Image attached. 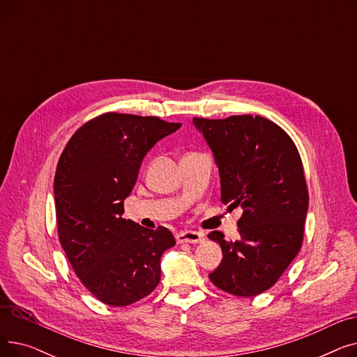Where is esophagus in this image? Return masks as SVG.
<instances>
[{
  "mask_svg": "<svg viewBox=\"0 0 357 357\" xmlns=\"http://www.w3.org/2000/svg\"><path fill=\"white\" fill-rule=\"evenodd\" d=\"M204 240V234L199 231H181L176 234V241L178 243H201Z\"/></svg>",
  "mask_w": 357,
  "mask_h": 357,
  "instance_id": "obj_1",
  "label": "esophagus"
}]
</instances>
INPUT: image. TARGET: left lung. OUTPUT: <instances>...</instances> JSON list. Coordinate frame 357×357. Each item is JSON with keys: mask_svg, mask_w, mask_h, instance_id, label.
Here are the masks:
<instances>
[{"mask_svg": "<svg viewBox=\"0 0 357 357\" xmlns=\"http://www.w3.org/2000/svg\"><path fill=\"white\" fill-rule=\"evenodd\" d=\"M214 155L221 202L240 207L236 241L208 238L222 250L211 282L231 295L256 296L272 288L303 246L308 190L301 156L285 131L260 116L194 117Z\"/></svg>", "mask_w": 357, "mask_h": 357, "instance_id": "8db88e82", "label": "left lung"}]
</instances>
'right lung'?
<instances>
[{"label": "right lung", "instance_id": "obj_1", "mask_svg": "<svg viewBox=\"0 0 357 357\" xmlns=\"http://www.w3.org/2000/svg\"><path fill=\"white\" fill-rule=\"evenodd\" d=\"M179 123L107 112L68 142L53 192L58 234L84 287L111 307L140 301L160 280V257L175 246L166 227L123 218L146 153Z\"/></svg>", "mask_w": 357, "mask_h": 357}]
</instances>
